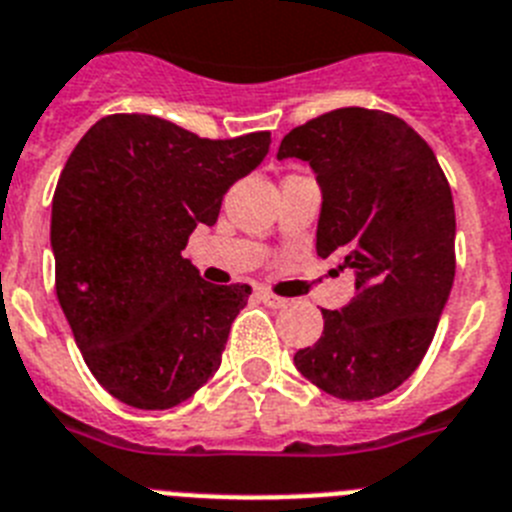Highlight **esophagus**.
Masks as SVG:
<instances>
[{
    "label": "esophagus",
    "mask_w": 512,
    "mask_h": 512,
    "mask_svg": "<svg viewBox=\"0 0 512 512\" xmlns=\"http://www.w3.org/2000/svg\"><path fill=\"white\" fill-rule=\"evenodd\" d=\"M257 296H260V301L265 306H270V309H283V306L288 304L283 296H275V293H270L268 288H262V291H257Z\"/></svg>",
    "instance_id": "34e87169"
}]
</instances>
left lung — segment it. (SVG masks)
Listing matches in <instances>:
<instances>
[{
  "mask_svg": "<svg viewBox=\"0 0 512 512\" xmlns=\"http://www.w3.org/2000/svg\"><path fill=\"white\" fill-rule=\"evenodd\" d=\"M317 175V255L355 273V296L322 309L324 330L293 355L301 376L348 402L384 397L428 353L456 275V213L428 141L384 110L340 108L293 128L278 159Z\"/></svg>",
  "mask_w": 512,
  "mask_h": 512,
  "instance_id": "left-lung-1",
  "label": "left lung"
}]
</instances>
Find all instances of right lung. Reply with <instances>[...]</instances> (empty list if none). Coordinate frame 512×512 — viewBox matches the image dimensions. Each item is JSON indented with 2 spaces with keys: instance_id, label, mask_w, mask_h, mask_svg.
Returning a JSON list of instances; mask_svg holds the SVG:
<instances>
[{
  "instance_id": "1",
  "label": "right lung",
  "mask_w": 512,
  "mask_h": 512,
  "mask_svg": "<svg viewBox=\"0 0 512 512\" xmlns=\"http://www.w3.org/2000/svg\"><path fill=\"white\" fill-rule=\"evenodd\" d=\"M268 149V131L211 141L118 113L66 159L51 208L56 296L92 376L123 404L170 410L219 371L252 288L206 283L182 250Z\"/></svg>"
}]
</instances>
